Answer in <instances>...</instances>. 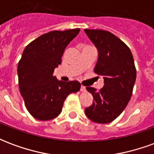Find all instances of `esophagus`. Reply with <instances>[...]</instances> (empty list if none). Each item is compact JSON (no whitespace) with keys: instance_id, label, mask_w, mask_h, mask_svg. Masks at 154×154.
<instances>
[{"instance_id":"obj_1","label":"esophagus","mask_w":154,"mask_h":154,"mask_svg":"<svg viewBox=\"0 0 154 154\" xmlns=\"http://www.w3.org/2000/svg\"><path fill=\"white\" fill-rule=\"evenodd\" d=\"M81 91H86V87L82 86V87H81Z\"/></svg>"}]
</instances>
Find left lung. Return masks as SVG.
I'll return each mask as SVG.
<instances>
[{
  "label": "left lung",
  "instance_id": "left-lung-1",
  "mask_svg": "<svg viewBox=\"0 0 154 154\" xmlns=\"http://www.w3.org/2000/svg\"><path fill=\"white\" fill-rule=\"evenodd\" d=\"M84 31L98 52L94 72L104 78V87L99 91L87 87L93 103L85 113L93 122L107 124L122 113L132 96L136 80L134 57L128 46L110 32L87 29Z\"/></svg>",
  "mask_w": 154,
  "mask_h": 154
}]
</instances>
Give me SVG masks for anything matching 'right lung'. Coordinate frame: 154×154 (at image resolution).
<instances>
[{
  "instance_id": "right-lung-1",
  "label": "right lung",
  "mask_w": 154,
  "mask_h": 154,
  "mask_svg": "<svg viewBox=\"0 0 154 154\" xmlns=\"http://www.w3.org/2000/svg\"><path fill=\"white\" fill-rule=\"evenodd\" d=\"M80 29L51 31L26 46L18 63L19 87L25 106L35 119L48 120L62 111L65 99L80 90L77 81L64 82L54 76L64 50Z\"/></svg>"
}]
</instances>
